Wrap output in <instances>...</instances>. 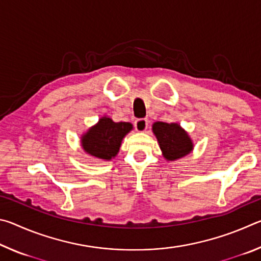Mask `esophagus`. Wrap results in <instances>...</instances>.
Masks as SVG:
<instances>
[{"mask_svg": "<svg viewBox=\"0 0 261 261\" xmlns=\"http://www.w3.org/2000/svg\"><path fill=\"white\" fill-rule=\"evenodd\" d=\"M148 126V121L146 118H139L135 122V127L138 132H145Z\"/></svg>", "mask_w": 261, "mask_h": 261, "instance_id": "34e87169", "label": "esophagus"}]
</instances>
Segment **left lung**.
<instances>
[{
  "label": "left lung",
  "mask_w": 261,
  "mask_h": 261,
  "mask_svg": "<svg viewBox=\"0 0 261 261\" xmlns=\"http://www.w3.org/2000/svg\"><path fill=\"white\" fill-rule=\"evenodd\" d=\"M152 130L167 161H176L193 151L194 145L191 137L178 123L155 122Z\"/></svg>",
  "instance_id": "left-lung-1"
}]
</instances>
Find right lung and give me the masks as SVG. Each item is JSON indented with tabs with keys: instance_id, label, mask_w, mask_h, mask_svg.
Segmentation results:
<instances>
[{
	"instance_id": "1",
	"label": "right lung",
	"mask_w": 261,
	"mask_h": 261,
	"mask_svg": "<svg viewBox=\"0 0 261 261\" xmlns=\"http://www.w3.org/2000/svg\"><path fill=\"white\" fill-rule=\"evenodd\" d=\"M134 129L129 122H114L109 116L99 118L81 137V146L87 155L101 161H110L120 152L124 137Z\"/></svg>"
}]
</instances>
